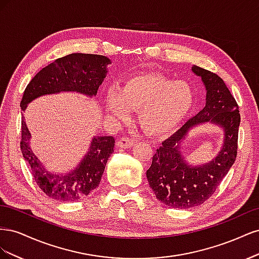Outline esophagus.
Masks as SVG:
<instances>
[{
  "mask_svg": "<svg viewBox=\"0 0 259 259\" xmlns=\"http://www.w3.org/2000/svg\"><path fill=\"white\" fill-rule=\"evenodd\" d=\"M116 145L120 148H131L135 145V140L130 137H122L121 139L117 140Z\"/></svg>",
  "mask_w": 259,
  "mask_h": 259,
  "instance_id": "34e87169",
  "label": "esophagus"
}]
</instances>
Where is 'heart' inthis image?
<instances>
[{
  "instance_id": "1",
  "label": "heart",
  "mask_w": 259,
  "mask_h": 259,
  "mask_svg": "<svg viewBox=\"0 0 259 259\" xmlns=\"http://www.w3.org/2000/svg\"><path fill=\"white\" fill-rule=\"evenodd\" d=\"M193 103L191 86L158 73H142L125 79L119 88L108 91L107 111L125 120L130 110H138L140 126L150 136H163L173 131L189 112Z\"/></svg>"
}]
</instances>
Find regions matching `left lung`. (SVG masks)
Segmentation results:
<instances>
[{"label":"left lung","instance_id":"obj_1","mask_svg":"<svg viewBox=\"0 0 259 259\" xmlns=\"http://www.w3.org/2000/svg\"><path fill=\"white\" fill-rule=\"evenodd\" d=\"M202 77L206 89V104L202 110L164 140L156 149L147 179L155 197L163 204L175 208H190L203 204L211 197L237 159L238 134L241 116L239 106L224 80L216 73L192 67ZM210 121L222 126L225 133L222 150L216 158L203 166L191 167L183 160L180 143L192 127Z\"/></svg>","mask_w":259,"mask_h":259}]
</instances>
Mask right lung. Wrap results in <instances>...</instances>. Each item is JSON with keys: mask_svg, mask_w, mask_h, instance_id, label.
I'll return each instance as SVG.
<instances>
[{"mask_svg": "<svg viewBox=\"0 0 259 259\" xmlns=\"http://www.w3.org/2000/svg\"><path fill=\"white\" fill-rule=\"evenodd\" d=\"M109 58L101 55L74 53L55 60L36 73L27 85L20 101L21 110L33 99L61 92H76L90 97L96 96L99 85L107 74ZM21 116L20 149L28 162L36 185L46 194L57 201H76L98 187L109 156L113 152L115 140L112 136L94 137L82 162L66 175L53 174L31 150V134Z\"/></svg>", "mask_w": 259, "mask_h": 259, "instance_id": "add662e5", "label": "right lung"}]
</instances>
